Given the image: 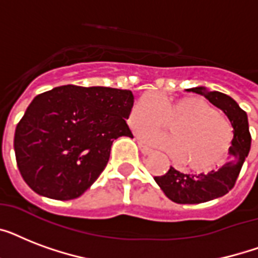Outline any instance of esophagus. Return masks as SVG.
Instances as JSON below:
<instances>
[{
	"mask_svg": "<svg viewBox=\"0 0 258 258\" xmlns=\"http://www.w3.org/2000/svg\"><path fill=\"white\" fill-rule=\"evenodd\" d=\"M139 149H141V151H142V154H143V155H150V154L153 153V150L149 149L147 146L142 145V143H139Z\"/></svg>",
	"mask_w": 258,
	"mask_h": 258,
	"instance_id": "obj_1",
	"label": "esophagus"
}]
</instances>
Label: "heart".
Instances as JSON below:
<instances>
[{
	"label": "heart",
	"mask_w": 258,
	"mask_h": 258,
	"mask_svg": "<svg viewBox=\"0 0 258 258\" xmlns=\"http://www.w3.org/2000/svg\"><path fill=\"white\" fill-rule=\"evenodd\" d=\"M128 121L142 128L143 142L166 150L192 172H208L221 166L233 143L232 123L202 97L163 99L157 93L142 95L131 108ZM171 124V134L155 130Z\"/></svg>",
	"instance_id": "b5f03b06"
}]
</instances>
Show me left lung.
I'll return each mask as SVG.
<instances>
[{
  "label": "left lung",
  "mask_w": 258,
  "mask_h": 258,
  "mask_svg": "<svg viewBox=\"0 0 258 258\" xmlns=\"http://www.w3.org/2000/svg\"><path fill=\"white\" fill-rule=\"evenodd\" d=\"M188 92L204 95L213 105L224 111L233 127V143L230 147V159L217 171L208 174H183L170 167L165 175L154 176L158 186L166 197L175 204H202L225 196L236 183L245 158L250 150L248 115L240 108L237 101L218 91H208L204 87L187 89Z\"/></svg>",
  "instance_id": "obj_1"
}]
</instances>
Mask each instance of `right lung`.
Masks as SVG:
<instances>
[{
    "label": "right lung",
    "instance_id": "obj_1",
    "mask_svg": "<svg viewBox=\"0 0 258 258\" xmlns=\"http://www.w3.org/2000/svg\"><path fill=\"white\" fill-rule=\"evenodd\" d=\"M134 105L128 89L61 86L34 97L14 134L21 176L52 200L78 198L108 163L119 137L133 138L125 123Z\"/></svg>",
    "mask_w": 258,
    "mask_h": 258
}]
</instances>
